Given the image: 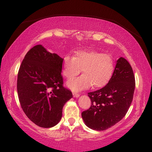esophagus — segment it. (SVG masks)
<instances>
[{
    "mask_svg": "<svg viewBox=\"0 0 152 152\" xmlns=\"http://www.w3.org/2000/svg\"><path fill=\"white\" fill-rule=\"evenodd\" d=\"M72 95H73V96L75 97H78L79 96H80V94H79V93H76V92L72 93Z\"/></svg>",
    "mask_w": 152,
    "mask_h": 152,
    "instance_id": "1",
    "label": "esophagus"
}]
</instances>
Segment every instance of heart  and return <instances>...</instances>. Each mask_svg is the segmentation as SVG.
Returning a JSON list of instances; mask_svg holds the SVG:
<instances>
[{"label": "heart", "instance_id": "heart-1", "mask_svg": "<svg viewBox=\"0 0 152 152\" xmlns=\"http://www.w3.org/2000/svg\"><path fill=\"white\" fill-rule=\"evenodd\" d=\"M114 60L109 54L97 51L77 50L74 57L66 55L62 64L63 75L71 80L83 71L82 76L67 83L72 91H80L89 88H102L109 82L114 72Z\"/></svg>", "mask_w": 152, "mask_h": 152}]
</instances>
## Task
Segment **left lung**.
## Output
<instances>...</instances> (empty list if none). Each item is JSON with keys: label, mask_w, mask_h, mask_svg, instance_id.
Listing matches in <instances>:
<instances>
[{"label": "left lung", "mask_w": 152, "mask_h": 152, "mask_svg": "<svg viewBox=\"0 0 152 152\" xmlns=\"http://www.w3.org/2000/svg\"><path fill=\"white\" fill-rule=\"evenodd\" d=\"M135 86L132 66L124 58H119L109 83L88 93L91 106L82 113L85 124L94 130L104 131L120 122L132 102Z\"/></svg>", "instance_id": "8db88e82"}]
</instances>
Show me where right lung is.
Masks as SVG:
<instances>
[{"instance_id":"add662e5","label":"right lung","mask_w":152,"mask_h":152,"mask_svg":"<svg viewBox=\"0 0 152 152\" xmlns=\"http://www.w3.org/2000/svg\"><path fill=\"white\" fill-rule=\"evenodd\" d=\"M63 59L41 45L31 48L20 64L17 77L18 99L29 119L41 127L55 126L61 120L72 92L63 86Z\"/></svg>"}]
</instances>
